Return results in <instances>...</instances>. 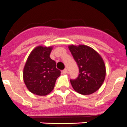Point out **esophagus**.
I'll return each mask as SVG.
<instances>
[{"mask_svg":"<svg viewBox=\"0 0 127 127\" xmlns=\"http://www.w3.org/2000/svg\"><path fill=\"white\" fill-rule=\"evenodd\" d=\"M68 72V70H67V69H65L64 70H62V73L63 74H67Z\"/></svg>","mask_w":127,"mask_h":127,"instance_id":"esophagus-1","label":"esophagus"}]
</instances>
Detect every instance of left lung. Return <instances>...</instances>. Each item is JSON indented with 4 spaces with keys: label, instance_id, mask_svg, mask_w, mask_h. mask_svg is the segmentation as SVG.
<instances>
[{
    "label": "left lung",
    "instance_id": "obj_1",
    "mask_svg": "<svg viewBox=\"0 0 127 127\" xmlns=\"http://www.w3.org/2000/svg\"><path fill=\"white\" fill-rule=\"evenodd\" d=\"M69 49L79 67V75L70 79L74 89L82 95H90L98 90L105 77L104 60L97 51L85 45H70Z\"/></svg>",
    "mask_w": 127,
    "mask_h": 127
}]
</instances>
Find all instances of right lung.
Here are the masks:
<instances>
[{
  "instance_id": "1",
  "label": "right lung",
  "mask_w": 127,
  "mask_h": 127,
  "mask_svg": "<svg viewBox=\"0 0 127 127\" xmlns=\"http://www.w3.org/2000/svg\"><path fill=\"white\" fill-rule=\"evenodd\" d=\"M52 46H39L30 53L23 69V80L30 92L46 95L53 90L60 72L50 57Z\"/></svg>"
}]
</instances>
